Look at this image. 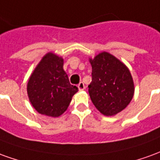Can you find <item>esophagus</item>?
<instances>
[{
    "mask_svg": "<svg viewBox=\"0 0 160 160\" xmlns=\"http://www.w3.org/2000/svg\"><path fill=\"white\" fill-rule=\"evenodd\" d=\"M78 89H80V90H82V89H85V85H84V83L82 82H80L79 83H78Z\"/></svg>",
    "mask_w": 160,
    "mask_h": 160,
    "instance_id": "obj_1",
    "label": "esophagus"
}]
</instances>
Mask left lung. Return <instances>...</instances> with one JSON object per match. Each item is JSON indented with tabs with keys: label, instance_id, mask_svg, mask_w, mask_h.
Here are the masks:
<instances>
[{
	"label": "left lung",
	"instance_id": "1",
	"mask_svg": "<svg viewBox=\"0 0 160 160\" xmlns=\"http://www.w3.org/2000/svg\"><path fill=\"white\" fill-rule=\"evenodd\" d=\"M92 81L88 86L90 99L102 114L114 115L132 100L134 86L130 71L115 57L102 52L89 60Z\"/></svg>",
	"mask_w": 160,
	"mask_h": 160
}]
</instances>
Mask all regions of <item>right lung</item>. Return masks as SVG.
Here are the masks:
<instances>
[{"label": "right lung", "instance_id": "1", "mask_svg": "<svg viewBox=\"0 0 160 160\" xmlns=\"http://www.w3.org/2000/svg\"><path fill=\"white\" fill-rule=\"evenodd\" d=\"M63 58L49 52L39 62L30 77L28 94L39 114L58 117L67 109L78 87L71 85L63 69Z\"/></svg>", "mask_w": 160, "mask_h": 160}]
</instances>
